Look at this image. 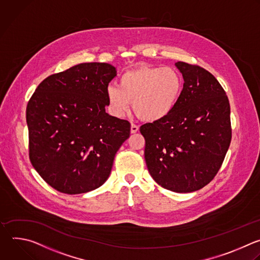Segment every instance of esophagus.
I'll list each match as a JSON object with an SVG mask.
<instances>
[{"instance_id": "obj_1", "label": "esophagus", "mask_w": 260, "mask_h": 260, "mask_svg": "<svg viewBox=\"0 0 260 260\" xmlns=\"http://www.w3.org/2000/svg\"><path fill=\"white\" fill-rule=\"evenodd\" d=\"M139 130V127L136 124H131V133H136Z\"/></svg>"}]
</instances>
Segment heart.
I'll list each match as a JSON object with an SVG mask.
<instances>
[{"label": "heart", "mask_w": 260, "mask_h": 260, "mask_svg": "<svg viewBox=\"0 0 260 260\" xmlns=\"http://www.w3.org/2000/svg\"><path fill=\"white\" fill-rule=\"evenodd\" d=\"M181 90L182 80L174 69L144 67L125 73L119 86H109L107 94L115 116L125 115L133 101L138 117L153 122L167 117L174 110Z\"/></svg>", "instance_id": "b5f03b06"}]
</instances>
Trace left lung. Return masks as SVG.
Instances as JSON below:
<instances>
[{
	"instance_id": "left-lung-1",
	"label": "left lung",
	"mask_w": 260,
	"mask_h": 260,
	"mask_svg": "<svg viewBox=\"0 0 260 260\" xmlns=\"http://www.w3.org/2000/svg\"><path fill=\"white\" fill-rule=\"evenodd\" d=\"M183 88L174 110L140 127L149 174L162 187L191 192L219 171L232 140L231 107L216 78L197 64L175 63Z\"/></svg>"
}]
</instances>
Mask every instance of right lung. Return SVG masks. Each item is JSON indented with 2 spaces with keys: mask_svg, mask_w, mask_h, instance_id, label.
<instances>
[{
  "mask_svg": "<svg viewBox=\"0 0 260 260\" xmlns=\"http://www.w3.org/2000/svg\"><path fill=\"white\" fill-rule=\"evenodd\" d=\"M116 69L80 63L43 80L26 107L29 160L56 190L78 194L109 178L130 123L106 113Z\"/></svg>",
  "mask_w": 260,
  "mask_h": 260,
  "instance_id": "right-lung-1",
  "label": "right lung"
}]
</instances>
